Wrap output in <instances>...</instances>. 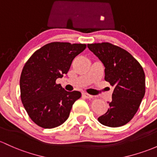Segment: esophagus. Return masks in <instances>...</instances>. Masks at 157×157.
<instances>
[{
    "instance_id": "esophagus-1",
    "label": "esophagus",
    "mask_w": 157,
    "mask_h": 157,
    "mask_svg": "<svg viewBox=\"0 0 157 157\" xmlns=\"http://www.w3.org/2000/svg\"><path fill=\"white\" fill-rule=\"evenodd\" d=\"M82 97H85V98L87 99H91L93 98V96L87 94V93H82Z\"/></svg>"
}]
</instances>
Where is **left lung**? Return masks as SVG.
Listing matches in <instances>:
<instances>
[{
  "label": "left lung",
  "instance_id": "obj_1",
  "mask_svg": "<svg viewBox=\"0 0 157 157\" xmlns=\"http://www.w3.org/2000/svg\"><path fill=\"white\" fill-rule=\"evenodd\" d=\"M105 67V80L114 86L109 109L98 117L102 125L118 127L132 120L145 94L142 67L126 50L109 43L87 45Z\"/></svg>",
  "mask_w": 157,
  "mask_h": 157
}]
</instances>
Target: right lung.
<instances>
[{"label": "right lung", "instance_id": "right-lung-1", "mask_svg": "<svg viewBox=\"0 0 157 157\" xmlns=\"http://www.w3.org/2000/svg\"><path fill=\"white\" fill-rule=\"evenodd\" d=\"M85 48V44L48 43L35 52L25 64L20 77L21 99L38 126L52 129L69 117L72 105L82 94L67 91L56 80L68 72L73 59Z\"/></svg>", "mask_w": 157, "mask_h": 157}]
</instances>
